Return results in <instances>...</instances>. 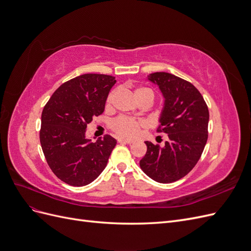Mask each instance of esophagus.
<instances>
[{"label": "esophagus", "instance_id": "34e87169", "mask_svg": "<svg viewBox=\"0 0 251 251\" xmlns=\"http://www.w3.org/2000/svg\"><path fill=\"white\" fill-rule=\"evenodd\" d=\"M118 141L120 142V143H128V144H131L133 141L132 140H128V139H124V138H119L118 139Z\"/></svg>", "mask_w": 251, "mask_h": 251}]
</instances>
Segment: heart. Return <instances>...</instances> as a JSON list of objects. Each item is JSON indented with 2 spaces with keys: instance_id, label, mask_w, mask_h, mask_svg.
<instances>
[{
  "instance_id": "heart-1",
  "label": "heart",
  "mask_w": 251,
  "mask_h": 251,
  "mask_svg": "<svg viewBox=\"0 0 251 251\" xmlns=\"http://www.w3.org/2000/svg\"><path fill=\"white\" fill-rule=\"evenodd\" d=\"M141 95H150L151 97H154L153 91L146 87H139L135 90V96L139 97ZM114 96V92H111L108 96L107 102L111 103ZM142 126V123L139 120H136L130 117L120 116L113 120L112 123V128L115 133H117L119 136L124 138H134L138 135L140 127Z\"/></svg>"
}]
</instances>
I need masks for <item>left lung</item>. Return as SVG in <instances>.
I'll return each instance as SVG.
<instances>
[{
  "label": "left lung",
  "instance_id": "obj_1",
  "mask_svg": "<svg viewBox=\"0 0 251 251\" xmlns=\"http://www.w3.org/2000/svg\"><path fill=\"white\" fill-rule=\"evenodd\" d=\"M148 80L158 86L164 98L158 132L168 134L164 147L146 141L147 153L139 164L159 183L183 178L199 161L207 141L209 112L197 88L176 75L156 72Z\"/></svg>",
  "mask_w": 251,
  "mask_h": 251
}]
</instances>
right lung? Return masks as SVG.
Segmentation results:
<instances>
[{"label":"right lung","mask_w":251,"mask_h":251,"mask_svg":"<svg viewBox=\"0 0 251 251\" xmlns=\"http://www.w3.org/2000/svg\"><path fill=\"white\" fill-rule=\"evenodd\" d=\"M115 77L83 74L63 83L44 107L41 146L55 176L72 186L93 182L107 166L116 139L86 137L87 125L104 111Z\"/></svg>","instance_id":"obj_1"}]
</instances>
